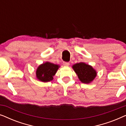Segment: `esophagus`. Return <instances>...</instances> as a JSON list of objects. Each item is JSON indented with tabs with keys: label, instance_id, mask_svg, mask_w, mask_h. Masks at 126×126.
I'll use <instances>...</instances> for the list:
<instances>
[{
	"label": "esophagus",
	"instance_id": "obj_1",
	"mask_svg": "<svg viewBox=\"0 0 126 126\" xmlns=\"http://www.w3.org/2000/svg\"><path fill=\"white\" fill-rule=\"evenodd\" d=\"M63 64L65 66H68L69 65V63H68V62H63Z\"/></svg>",
	"mask_w": 126,
	"mask_h": 126
}]
</instances>
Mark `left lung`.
Segmentation results:
<instances>
[{
  "mask_svg": "<svg viewBox=\"0 0 126 126\" xmlns=\"http://www.w3.org/2000/svg\"><path fill=\"white\" fill-rule=\"evenodd\" d=\"M72 68L82 83H90L97 75V72L92 66L84 63H76L73 65Z\"/></svg>",
  "mask_w": 126,
  "mask_h": 126,
  "instance_id": "1",
  "label": "left lung"
}]
</instances>
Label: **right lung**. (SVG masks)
Segmentation results:
<instances>
[{"mask_svg":"<svg viewBox=\"0 0 126 126\" xmlns=\"http://www.w3.org/2000/svg\"><path fill=\"white\" fill-rule=\"evenodd\" d=\"M60 66L49 62H46L38 67L36 70V77L42 82L50 81L56 73Z\"/></svg>","mask_w":126,"mask_h":126,"instance_id":"right-lung-1","label":"right lung"}]
</instances>
